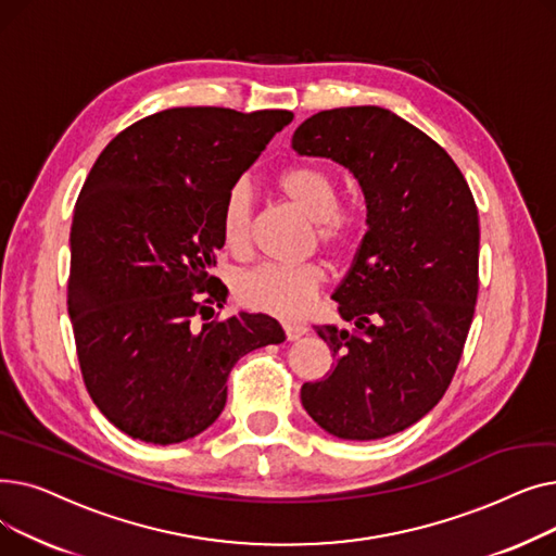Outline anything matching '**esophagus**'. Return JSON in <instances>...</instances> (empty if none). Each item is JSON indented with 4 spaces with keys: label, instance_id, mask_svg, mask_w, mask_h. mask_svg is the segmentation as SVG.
Segmentation results:
<instances>
[{
    "label": "esophagus",
    "instance_id": "1",
    "mask_svg": "<svg viewBox=\"0 0 556 556\" xmlns=\"http://www.w3.org/2000/svg\"><path fill=\"white\" fill-rule=\"evenodd\" d=\"M283 331H286V338L293 342V340H300L302 336H306V325H300V323H283Z\"/></svg>",
    "mask_w": 556,
    "mask_h": 556
}]
</instances>
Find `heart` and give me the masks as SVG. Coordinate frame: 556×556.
I'll return each instance as SVG.
<instances>
[{
	"instance_id": "obj_1",
	"label": "heart",
	"mask_w": 556,
	"mask_h": 556,
	"mask_svg": "<svg viewBox=\"0 0 556 556\" xmlns=\"http://www.w3.org/2000/svg\"><path fill=\"white\" fill-rule=\"evenodd\" d=\"M275 185L313 220V241L333 256L352 254L369 227V207L356 193H340L338 175L325 164H295L283 168ZM254 193L248 180L233 182L220 202V237L229 252H245L252 233ZM327 279L317 261L263 266L241 273L233 281V295L250 311L277 317H300L308 311L317 290Z\"/></svg>"
}]
</instances>
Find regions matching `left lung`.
Returning <instances> with one entry per match:
<instances>
[{
    "label": "left lung",
    "mask_w": 556,
    "mask_h": 556,
    "mask_svg": "<svg viewBox=\"0 0 556 556\" xmlns=\"http://www.w3.org/2000/svg\"><path fill=\"white\" fill-rule=\"evenodd\" d=\"M293 149L344 164L369 207L333 293L354 329L315 327L336 363L302 386V405L340 440H381L440 403L464 354L480 286L476 200L442 146L386 108L317 112Z\"/></svg>",
    "instance_id": "1"
}]
</instances>
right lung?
Instances as JSON below:
<instances>
[{"label": "right lung", "instance_id": "obj_1", "mask_svg": "<svg viewBox=\"0 0 556 556\" xmlns=\"http://www.w3.org/2000/svg\"><path fill=\"white\" fill-rule=\"evenodd\" d=\"M288 110L168 108L116 135L76 200L67 308L83 383L103 417L146 444L210 428L227 376L283 342L268 315L214 317L225 191L266 149Z\"/></svg>", "mask_w": 556, "mask_h": 556}]
</instances>
